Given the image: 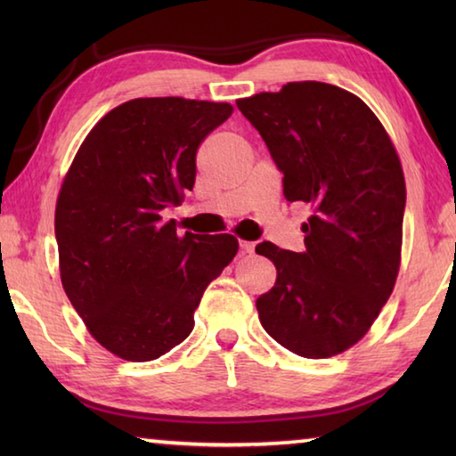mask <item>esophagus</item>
Wrapping results in <instances>:
<instances>
[{
  "instance_id": "1",
  "label": "esophagus",
  "mask_w": 456,
  "mask_h": 456,
  "mask_svg": "<svg viewBox=\"0 0 456 456\" xmlns=\"http://www.w3.org/2000/svg\"><path fill=\"white\" fill-rule=\"evenodd\" d=\"M239 247H241V253H247V256L256 251V243L253 241H239Z\"/></svg>"
}]
</instances>
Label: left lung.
Segmentation results:
<instances>
[{"label": "left lung", "instance_id": "1", "mask_svg": "<svg viewBox=\"0 0 456 456\" xmlns=\"http://www.w3.org/2000/svg\"><path fill=\"white\" fill-rule=\"evenodd\" d=\"M237 108L283 173L285 199L312 207L302 253L256 247L277 269L259 322L297 356H336L366 336L395 289L406 205L398 152L364 100L326 82H288Z\"/></svg>", "mask_w": 456, "mask_h": 456}]
</instances>
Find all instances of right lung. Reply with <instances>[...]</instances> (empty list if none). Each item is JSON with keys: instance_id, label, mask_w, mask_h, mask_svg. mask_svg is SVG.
Wrapping results in <instances>:
<instances>
[{"instance_id": "right-lung-1", "label": "right lung", "mask_w": 456, "mask_h": 456, "mask_svg": "<svg viewBox=\"0 0 456 456\" xmlns=\"http://www.w3.org/2000/svg\"><path fill=\"white\" fill-rule=\"evenodd\" d=\"M233 112L227 102L134 98L84 138L56 203L60 280L90 336L128 362L187 338L215 277L237 256L229 233H176L163 209L197 175V151Z\"/></svg>"}]
</instances>
